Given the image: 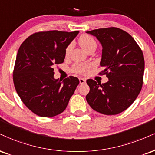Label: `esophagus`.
Returning <instances> with one entry per match:
<instances>
[{"mask_svg": "<svg viewBox=\"0 0 155 155\" xmlns=\"http://www.w3.org/2000/svg\"><path fill=\"white\" fill-rule=\"evenodd\" d=\"M79 83L81 84H84L86 83V79H83V78H79Z\"/></svg>", "mask_w": 155, "mask_h": 155, "instance_id": "1", "label": "esophagus"}]
</instances>
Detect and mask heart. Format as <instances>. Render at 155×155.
I'll list each match as a JSON object with an SVG mask.
<instances>
[{
    "mask_svg": "<svg viewBox=\"0 0 155 155\" xmlns=\"http://www.w3.org/2000/svg\"><path fill=\"white\" fill-rule=\"evenodd\" d=\"M79 45L85 51L88 50L92 48L97 47V42L95 40L92 36L89 35H82L80 36L79 39ZM72 45L70 44L67 46L65 51V55L68 56L69 55L71 50ZM92 67V64H82V63H75L72 67L73 71L77 73V74L85 75L89 72V70Z\"/></svg>",
    "mask_w": 155,
    "mask_h": 155,
    "instance_id": "b5f03b06",
    "label": "heart"
}]
</instances>
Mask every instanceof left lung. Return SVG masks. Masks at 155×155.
I'll use <instances>...</instances> for the list:
<instances>
[{"mask_svg": "<svg viewBox=\"0 0 155 155\" xmlns=\"http://www.w3.org/2000/svg\"><path fill=\"white\" fill-rule=\"evenodd\" d=\"M95 36L102 46L100 74L108 81L101 84L87 80L89 92L86 99L94 110L107 115L126 110L141 92L144 58L142 50L128 32L116 27L87 31Z\"/></svg>", "mask_w": 155, "mask_h": 155, "instance_id": "1", "label": "left lung"}]
</instances>
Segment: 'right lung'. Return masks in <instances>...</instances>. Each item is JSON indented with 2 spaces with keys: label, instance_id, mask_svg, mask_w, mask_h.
Here are the masks:
<instances>
[{
  "label": "right lung",
  "instance_id": "obj_1",
  "mask_svg": "<svg viewBox=\"0 0 155 155\" xmlns=\"http://www.w3.org/2000/svg\"><path fill=\"white\" fill-rule=\"evenodd\" d=\"M79 31L36 32L21 45L15 61L13 80L21 101L35 114L51 118L65 110L79 84L71 76L54 79L55 65L63 63L67 46Z\"/></svg>",
  "mask_w": 155,
  "mask_h": 155
}]
</instances>
